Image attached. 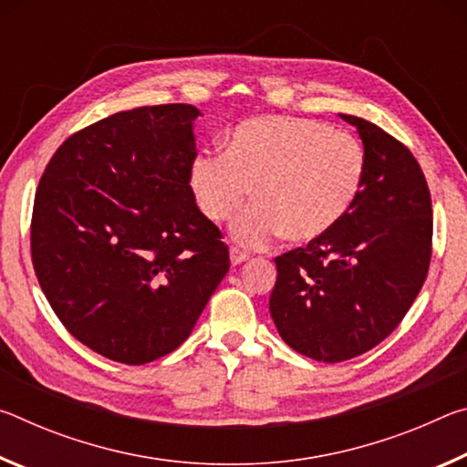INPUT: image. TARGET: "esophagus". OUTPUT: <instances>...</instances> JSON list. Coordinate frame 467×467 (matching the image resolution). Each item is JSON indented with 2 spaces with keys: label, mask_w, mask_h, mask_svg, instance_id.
<instances>
[{
  "label": "esophagus",
  "mask_w": 467,
  "mask_h": 467,
  "mask_svg": "<svg viewBox=\"0 0 467 467\" xmlns=\"http://www.w3.org/2000/svg\"><path fill=\"white\" fill-rule=\"evenodd\" d=\"M247 259H249L247 253H243L239 249H231V264L233 265H241V264L247 262Z\"/></svg>",
  "instance_id": "obj_1"
}]
</instances>
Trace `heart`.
<instances>
[{"label":"heart","mask_w":467,"mask_h":467,"mask_svg":"<svg viewBox=\"0 0 467 467\" xmlns=\"http://www.w3.org/2000/svg\"><path fill=\"white\" fill-rule=\"evenodd\" d=\"M360 141L329 125L298 117H255L228 133L224 152H205L189 167V185L210 223L231 226L244 249H264L275 236L309 243L329 233L365 183Z\"/></svg>","instance_id":"obj_1"}]
</instances>
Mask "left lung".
<instances>
[{"mask_svg": "<svg viewBox=\"0 0 467 467\" xmlns=\"http://www.w3.org/2000/svg\"><path fill=\"white\" fill-rule=\"evenodd\" d=\"M365 146L352 210L306 247L275 257L272 319L292 350L321 362L368 352L404 319L429 274L432 205L412 152L375 123L339 115Z\"/></svg>", "mask_w": 467, "mask_h": 467, "instance_id": "8db88e82", "label": "left lung"}]
</instances>
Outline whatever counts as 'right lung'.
<instances>
[{
    "label": "right lung",
    "instance_id": "obj_1",
    "mask_svg": "<svg viewBox=\"0 0 467 467\" xmlns=\"http://www.w3.org/2000/svg\"><path fill=\"white\" fill-rule=\"evenodd\" d=\"M192 105L121 110L69 136L35 195L30 251L51 309L105 358L179 348L231 267L195 203Z\"/></svg>",
    "mask_w": 467,
    "mask_h": 467
}]
</instances>
